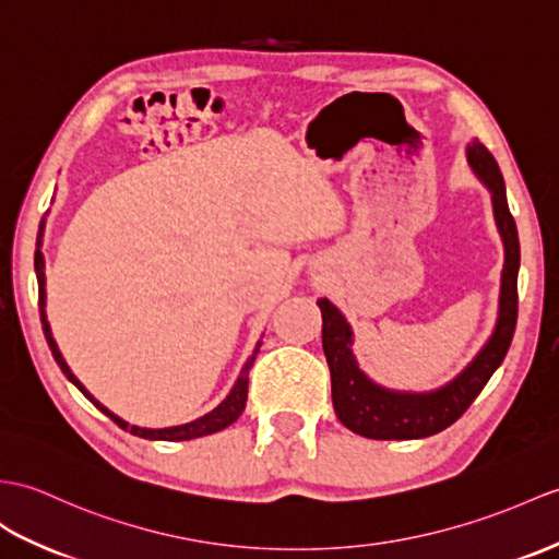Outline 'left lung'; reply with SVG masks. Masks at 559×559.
Instances as JSON below:
<instances>
[{
    "instance_id": "1",
    "label": "left lung",
    "mask_w": 559,
    "mask_h": 559,
    "mask_svg": "<svg viewBox=\"0 0 559 559\" xmlns=\"http://www.w3.org/2000/svg\"><path fill=\"white\" fill-rule=\"evenodd\" d=\"M469 164L478 178L484 180L492 192V210H496L498 228L504 240V269H502V290H500V319L496 333L490 335L488 345L478 357L466 367L455 381L440 388L436 393L412 395L393 393L371 383L359 371L353 357V331L347 321L326 297L319 300L323 317V353L331 369V395L338 419L365 438L373 440H412L426 438L443 431L455 424L462 414L469 409L476 395L508 355L519 311L516 274H519V236L514 216L510 214L508 194H504V180L492 154L474 140L469 150Z\"/></svg>"
}]
</instances>
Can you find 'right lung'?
<instances>
[{
    "label": "right lung",
    "mask_w": 559,
    "mask_h": 559,
    "mask_svg": "<svg viewBox=\"0 0 559 559\" xmlns=\"http://www.w3.org/2000/svg\"><path fill=\"white\" fill-rule=\"evenodd\" d=\"M40 230H43V226H40ZM40 238H43V233H40V236H37L35 274H37V288H40V300H37V305H40V321H43L45 338H47V345H49V349H51V355H55V359H57L59 369H61L63 373H67V379H69V381L78 388V391H81L90 402H93V405H95L97 409H102L111 421L119 424V426L123 428V431H126V428H131L133 436L150 438V440H192V438H200V436H210V433L221 431V428L230 426L233 421H236V419L240 417L242 409H245V402H248V373H250L252 361H254V357H257V353H259V345H262V343H259V345L254 347V353H252V357L248 359V365H245L238 383L233 385L230 395H228L224 402H221V405H218L216 409H212L210 414H204L202 419H194V421H190V424L171 426V428H140V426H128L123 419L116 417V414H111L107 407L99 405V402L85 391L83 383L78 381L75 376L71 373V369L67 367V361H63V357H61V353H59V347H57L55 338H51V331H49V323H47V314H45V259H43V252H40V245H43Z\"/></svg>",
    "instance_id": "add662e5"
}]
</instances>
